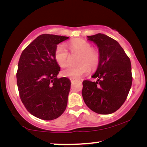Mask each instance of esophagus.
Wrapping results in <instances>:
<instances>
[{"label": "esophagus", "mask_w": 147, "mask_h": 147, "mask_svg": "<svg viewBox=\"0 0 147 147\" xmlns=\"http://www.w3.org/2000/svg\"><path fill=\"white\" fill-rule=\"evenodd\" d=\"M70 80H71V82H74V81H76V79H74V78H70Z\"/></svg>", "instance_id": "obj_1"}]
</instances>
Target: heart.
Masks as SVG:
<instances>
[{
	"mask_svg": "<svg viewBox=\"0 0 147 147\" xmlns=\"http://www.w3.org/2000/svg\"><path fill=\"white\" fill-rule=\"evenodd\" d=\"M68 47L71 53H80L78 57V63L76 66H68L62 71V75L70 78H79L87 75L90 71V67L94 69L100 62V54L97 50L92 48L89 42L82 39H76L71 41ZM54 57L58 65L65 67L68 63V52L62 44L58 45L54 52Z\"/></svg>",
	"mask_w": 147,
	"mask_h": 147,
	"instance_id": "heart-1",
	"label": "heart"
}]
</instances>
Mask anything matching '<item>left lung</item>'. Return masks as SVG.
I'll use <instances>...</instances> for the list:
<instances>
[{"instance_id": "obj_1", "label": "left lung", "mask_w": 147, "mask_h": 147, "mask_svg": "<svg viewBox=\"0 0 147 147\" xmlns=\"http://www.w3.org/2000/svg\"><path fill=\"white\" fill-rule=\"evenodd\" d=\"M97 45L100 62L92 78L84 80L82 94L90 109L100 114H109L121 107L132 86L131 63L128 55L116 40L102 33L87 36Z\"/></svg>"}]
</instances>
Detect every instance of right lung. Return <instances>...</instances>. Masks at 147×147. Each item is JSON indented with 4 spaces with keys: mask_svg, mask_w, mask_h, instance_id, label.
<instances>
[{
    "mask_svg": "<svg viewBox=\"0 0 147 147\" xmlns=\"http://www.w3.org/2000/svg\"><path fill=\"white\" fill-rule=\"evenodd\" d=\"M68 37L39 35L22 52L17 72L20 98L29 113L45 120L61 115L71 86L68 78H57L60 67L54 57L57 44Z\"/></svg>",
    "mask_w": 147,
    "mask_h": 147,
    "instance_id": "add662e5",
    "label": "right lung"
}]
</instances>
